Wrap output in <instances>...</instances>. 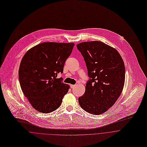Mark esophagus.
Returning a JSON list of instances; mask_svg holds the SVG:
<instances>
[{
  "label": "esophagus",
  "mask_w": 147,
  "mask_h": 147,
  "mask_svg": "<svg viewBox=\"0 0 147 147\" xmlns=\"http://www.w3.org/2000/svg\"><path fill=\"white\" fill-rule=\"evenodd\" d=\"M75 86H76L75 84H71L70 85V87H71V88H72V89H73V88H74Z\"/></svg>",
  "instance_id": "esophagus-1"
}]
</instances>
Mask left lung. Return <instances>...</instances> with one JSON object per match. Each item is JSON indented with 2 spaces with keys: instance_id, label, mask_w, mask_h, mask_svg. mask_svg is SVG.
<instances>
[{
  "instance_id": "obj_1",
  "label": "left lung",
  "mask_w": 147,
  "mask_h": 147,
  "mask_svg": "<svg viewBox=\"0 0 147 147\" xmlns=\"http://www.w3.org/2000/svg\"><path fill=\"white\" fill-rule=\"evenodd\" d=\"M84 58L89 80L84 94L79 97L81 108L100 115L111 108L121 96L125 84V67L119 52L100 41L76 45Z\"/></svg>"
}]
</instances>
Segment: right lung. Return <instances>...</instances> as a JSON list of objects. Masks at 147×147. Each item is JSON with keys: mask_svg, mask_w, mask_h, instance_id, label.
I'll list each match as a JSON object with an SVG mask.
<instances>
[{"mask_svg": "<svg viewBox=\"0 0 147 147\" xmlns=\"http://www.w3.org/2000/svg\"><path fill=\"white\" fill-rule=\"evenodd\" d=\"M74 43L45 42L29 49L21 61L18 77L21 90L37 111L48 113L60 106L69 86L63 79L65 63Z\"/></svg>", "mask_w": 147, "mask_h": 147, "instance_id": "obj_1", "label": "right lung"}]
</instances>
